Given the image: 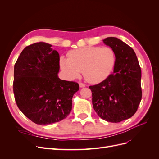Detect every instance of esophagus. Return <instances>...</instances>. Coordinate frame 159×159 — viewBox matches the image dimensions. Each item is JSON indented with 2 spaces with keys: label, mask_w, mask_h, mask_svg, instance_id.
<instances>
[{
  "label": "esophagus",
  "mask_w": 159,
  "mask_h": 159,
  "mask_svg": "<svg viewBox=\"0 0 159 159\" xmlns=\"http://www.w3.org/2000/svg\"><path fill=\"white\" fill-rule=\"evenodd\" d=\"M79 85H80V88H84V87H85V85L84 83H81V82H80Z\"/></svg>",
  "instance_id": "esophagus-1"
}]
</instances>
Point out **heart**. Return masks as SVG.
Masks as SVG:
<instances>
[{
    "label": "heart",
    "mask_w": 159,
    "mask_h": 159,
    "mask_svg": "<svg viewBox=\"0 0 159 159\" xmlns=\"http://www.w3.org/2000/svg\"><path fill=\"white\" fill-rule=\"evenodd\" d=\"M115 60V54L111 48L86 47L71 51L68 58L61 57L60 64L68 79L78 78L83 72L86 81L97 84L111 73Z\"/></svg>",
    "instance_id": "b5f03b06"
}]
</instances>
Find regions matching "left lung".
Instances as JSON below:
<instances>
[{
    "label": "left lung",
    "instance_id": "8db88e82",
    "mask_svg": "<svg viewBox=\"0 0 159 159\" xmlns=\"http://www.w3.org/2000/svg\"><path fill=\"white\" fill-rule=\"evenodd\" d=\"M103 41L115 54L114 71L102 82L89 88L95 111L105 121L119 123L131 117L140 104L141 70L131 47L115 37Z\"/></svg>",
    "mask_w": 159,
    "mask_h": 159
}]
</instances>
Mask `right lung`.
Here are the masks:
<instances>
[{"mask_svg":"<svg viewBox=\"0 0 159 159\" xmlns=\"http://www.w3.org/2000/svg\"><path fill=\"white\" fill-rule=\"evenodd\" d=\"M52 45L37 42L26 46L14 69L13 91L18 107L32 122L48 125L70 114L72 97L80 89L75 81L60 80V55Z\"/></svg>","mask_w":159,"mask_h":159,"instance_id":"add662e5","label":"right lung"}]
</instances>
